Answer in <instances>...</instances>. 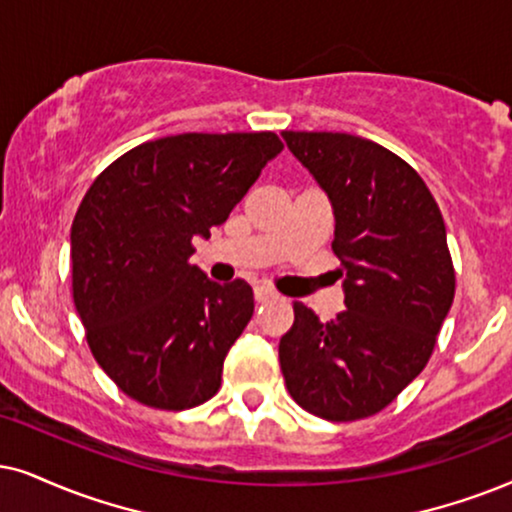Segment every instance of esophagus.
Listing matches in <instances>:
<instances>
[{
	"mask_svg": "<svg viewBox=\"0 0 512 512\" xmlns=\"http://www.w3.org/2000/svg\"><path fill=\"white\" fill-rule=\"evenodd\" d=\"M278 297V293L274 288H269V286H257L255 288V300L257 302H269V300H276Z\"/></svg>",
	"mask_w": 512,
	"mask_h": 512,
	"instance_id": "34e87169",
	"label": "esophagus"
}]
</instances>
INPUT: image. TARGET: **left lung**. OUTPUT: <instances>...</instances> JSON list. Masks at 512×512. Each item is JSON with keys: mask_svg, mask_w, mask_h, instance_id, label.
<instances>
[{"mask_svg": "<svg viewBox=\"0 0 512 512\" xmlns=\"http://www.w3.org/2000/svg\"><path fill=\"white\" fill-rule=\"evenodd\" d=\"M283 139L333 205L347 307L323 323L293 304V328L278 345L283 378L314 416L368 418L423 371L454 302L442 212L420 174L375 141L342 132Z\"/></svg>", "mask_w": 512, "mask_h": 512, "instance_id": "obj_1", "label": "left lung"}]
</instances>
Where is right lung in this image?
Listing matches in <instances>:
<instances>
[{"mask_svg":"<svg viewBox=\"0 0 512 512\" xmlns=\"http://www.w3.org/2000/svg\"><path fill=\"white\" fill-rule=\"evenodd\" d=\"M283 151L274 132L146 141L103 170L70 229L73 300L94 359L127 397L184 411L215 397L255 300L189 257Z\"/></svg>","mask_w":512,"mask_h":512,"instance_id":"right-lung-1","label":"right lung"}]
</instances>
